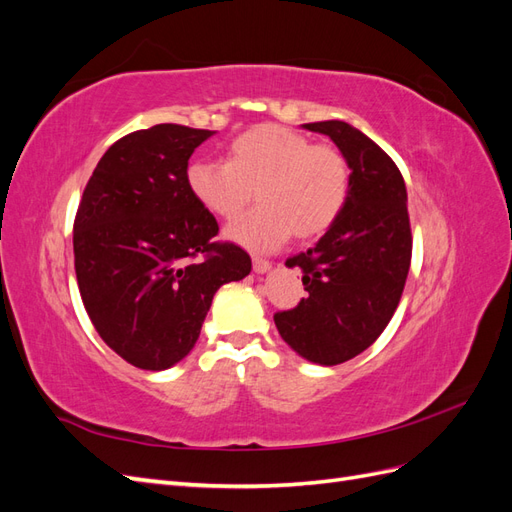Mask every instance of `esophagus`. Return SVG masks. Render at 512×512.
Masks as SVG:
<instances>
[{
    "mask_svg": "<svg viewBox=\"0 0 512 512\" xmlns=\"http://www.w3.org/2000/svg\"><path fill=\"white\" fill-rule=\"evenodd\" d=\"M252 267L256 273H267L271 269V262L267 258H260V256H254L252 258Z\"/></svg>",
    "mask_w": 512,
    "mask_h": 512,
    "instance_id": "esophagus-1",
    "label": "esophagus"
}]
</instances>
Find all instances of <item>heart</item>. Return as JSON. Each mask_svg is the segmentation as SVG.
<instances>
[{
  "label": "heart",
  "mask_w": 512,
  "mask_h": 512,
  "mask_svg": "<svg viewBox=\"0 0 512 512\" xmlns=\"http://www.w3.org/2000/svg\"><path fill=\"white\" fill-rule=\"evenodd\" d=\"M188 188L220 220H235L256 190L260 205L226 235L250 250H273L292 232L314 239L335 224L350 194V164L333 145L262 123L232 138L226 162H194Z\"/></svg>",
  "instance_id": "b5f03b06"
}]
</instances>
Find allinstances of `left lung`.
Listing matches in <instances>:
<instances>
[{
    "label": "left lung",
    "mask_w": 512,
    "mask_h": 512,
    "mask_svg": "<svg viewBox=\"0 0 512 512\" xmlns=\"http://www.w3.org/2000/svg\"><path fill=\"white\" fill-rule=\"evenodd\" d=\"M303 128L331 136L344 153L350 194L324 237L286 260L303 271L309 294L273 320L307 361L337 365L374 344L399 305L412 260L408 194L389 153L346 121Z\"/></svg>",
    "instance_id": "left-lung-1"
}]
</instances>
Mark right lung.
I'll use <instances>...</instances> for the list:
<instances>
[{"label": "right lung", "mask_w": 512, "mask_h": 512, "mask_svg": "<svg viewBox=\"0 0 512 512\" xmlns=\"http://www.w3.org/2000/svg\"><path fill=\"white\" fill-rule=\"evenodd\" d=\"M211 130L158 123L130 132L98 162L74 218V271L104 344L138 369L181 361L213 294L252 258L188 188V160Z\"/></svg>", "instance_id": "1"}]
</instances>
